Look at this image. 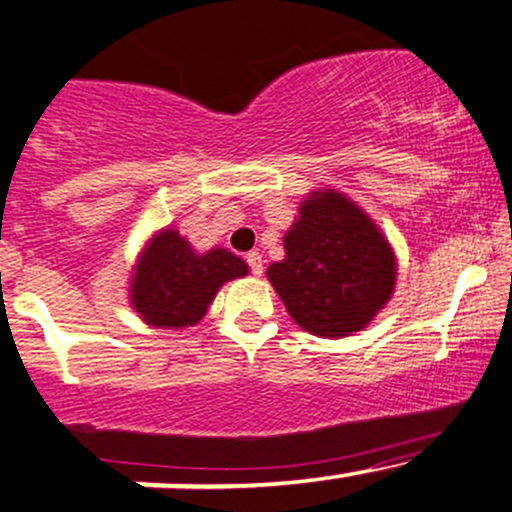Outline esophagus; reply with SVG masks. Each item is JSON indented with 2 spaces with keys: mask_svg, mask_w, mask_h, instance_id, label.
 <instances>
[{
  "mask_svg": "<svg viewBox=\"0 0 512 512\" xmlns=\"http://www.w3.org/2000/svg\"><path fill=\"white\" fill-rule=\"evenodd\" d=\"M245 262H247V267H250V272L255 274V277H262V257H260V252H247V257H245Z\"/></svg>",
  "mask_w": 512,
  "mask_h": 512,
  "instance_id": "1",
  "label": "esophagus"
}]
</instances>
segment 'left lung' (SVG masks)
<instances>
[{"label": "left lung", "instance_id": "1", "mask_svg": "<svg viewBox=\"0 0 512 512\" xmlns=\"http://www.w3.org/2000/svg\"><path fill=\"white\" fill-rule=\"evenodd\" d=\"M284 250V260L269 265L267 279L306 333L345 338L367 328L391 299L396 255L389 240L335 189L301 201Z\"/></svg>", "mask_w": 512, "mask_h": 512}]
</instances>
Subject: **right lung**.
I'll list each match as a JSON object with an SVG mask.
<instances>
[{
    "mask_svg": "<svg viewBox=\"0 0 512 512\" xmlns=\"http://www.w3.org/2000/svg\"><path fill=\"white\" fill-rule=\"evenodd\" d=\"M245 274L247 265L233 252L213 247L199 255L179 230L165 228L140 252L128 291L145 323L177 330L199 323L218 289Z\"/></svg>",
    "mask_w": 512,
    "mask_h": 512,
    "instance_id": "right-lung-1",
    "label": "right lung"
}]
</instances>
